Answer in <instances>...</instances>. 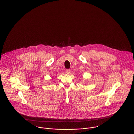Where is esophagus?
<instances>
[{
  "mask_svg": "<svg viewBox=\"0 0 134 134\" xmlns=\"http://www.w3.org/2000/svg\"><path fill=\"white\" fill-rule=\"evenodd\" d=\"M66 71V73H67V74H70V71H70V69H67Z\"/></svg>",
  "mask_w": 134,
  "mask_h": 134,
  "instance_id": "1",
  "label": "esophagus"
}]
</instances>
